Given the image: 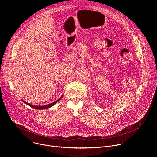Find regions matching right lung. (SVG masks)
<instances>
[{"label":"right lung","mask_w":157,"mask_h":157,"mask_svg":"<svg viewBox=\"0 0 157 157\" xmlns=\"http://www.w3.org/2000/svg\"><path fill=\"white\" fill-rule=\"evenodd\" d=\"M63 94L58 99V100H56L55 102H52V103H51V104H48V105H32V104H29V103H28V102H25V101H23V100H21L22 101H23L24 103H25L27 105H29V106H30L31 107H32V108H33V109H40V110H41V109H48V108H50V107H52V106H53L55 104H56V103H57L62 98H63Z\"/></svg>","instance_id":"1"}]
</instances>
